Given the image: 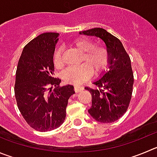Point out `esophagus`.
I'll return each mask as SVG.
<instances>
[{
	"label": "esophagus",
	"instance_id": "1",
	"mask_svg": "<svg viewBox=\"0 0 157 157\" xmlns=\"http://www.w3.org/2000/svg\"><path fill=\"white\" fill-rule=\"evenodd\" d=\"M74 90H75V91L77 93H78V92H80L81 90H83V87H81V86H75L74 87Z\"/></svg>",
	"mask_w": 157,
	"mask_h": 157
}]
</instances>
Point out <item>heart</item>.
<instances>
[{
    "instance_id": "obj_1",
    "label": "heart",
    "mask_w": 157,
    "mask_h": 157,
    "mask_svg": "<svg viewBox=\"0 0 157 157\" xmlns=\"http://www.w3.org/2000/svg\"><path fill=\"white\" fill-rule=\"evenodd\" d=\"M72 45L82 52L81 62L79 66L70 67L62 74V77L66 82L80 83L91 76L92 70L98 74L105 69L109 61V53L104 45H94L91 40L85 38H78ZM53 63L56 67L62 66V49L59 48L54 54Z\"/></svg>"
}]
</instances>
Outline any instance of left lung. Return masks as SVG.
Returning <instances> with one entry per match:
<instances>
[{
    "instance_id": "1",
    "label": "left lung",
    "mask_w": 157,
    "mask_h": 157,
    "mask_svg": "<svg viewBox=\"0 0 157 157\" xmlns=\"http://www.w3.org/2000/svg\"><path fill=\"white\" fill-rule=\"evenodd\" d=\"M80 35L100 38L109 53L108 69L93 83L97 87H85L92 97L88 112L97 121H117L128 109L134 83L131 60L121 41L101 28L79 32Z\"/></svg>"
}]
</instances>
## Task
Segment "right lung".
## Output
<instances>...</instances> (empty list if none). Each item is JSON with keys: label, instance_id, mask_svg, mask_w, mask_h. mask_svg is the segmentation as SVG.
<instances>
[{"label": "right lung", "instance_id": "right-lung-1", "mask_svg": "<svg viewBox=\"0 0 157 157\" xmlns=\"http://www.w3.org/2000/svg\"><path fill=\"white\" fill-rule=\"evenodd\" d=\"M59 33L46 32L29 42L23 49L15 76L14 94L17 108L32 128L49 132L60 126L66 118L68 100L74 86L59 85L54 78L53 55ZM55 89L48 88V85Z\"/></svg>", "mask_w": 157, "mask_h": 157}]
</instances>
